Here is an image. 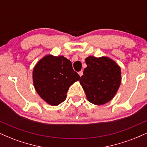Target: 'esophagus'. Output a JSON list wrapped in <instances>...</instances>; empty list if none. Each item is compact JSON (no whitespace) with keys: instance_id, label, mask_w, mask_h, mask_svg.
Segmentation results:
<instances>
[{"instance_id":"34e87169","label":"esophagus","mask_w":147,"mask_h":147,"mask_svg":"<svg viewBox=\"0 0 147 147\" xmlns=\"http://www.w3.org/2000/svg\"><path fill=\"white\" fill-rule=\"evenodd\" d=\"M78 74H79V75L80 76V77H82V76L83 75V71H82V70H81V71H79L78 72Z\"/></svg>"}]
</instances>
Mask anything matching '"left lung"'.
<instances>
[{
	"instance_id": "1",
	"label": "left lung",
	"mask_w": 147,
	"mask_h": 147,
	"mask_svg": "<svg viewBox=\"0 0 147 147\" xmlns=\"http://www.w3.org/2000/svg\"><path fill=\"white\" fill-rule=\"evenodd\" d=\"M87 67L81 77L80 84L87 100L95 105H102L112 99L121 84V68L108 57L86 58Z\"/></svg>"
}]
</instances>
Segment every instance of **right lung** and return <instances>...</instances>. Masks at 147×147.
<instances>
[{"mask_svg":"<svg viewBox=\"0 0 147 147\" xmlns=\"http://www.w3.org/2000/svg\"><path fill=\"white\" fill-rule=\"evenodd\" d=\"M79 78L71 61L63 56L45 55L37 62L32 72L35 90L51 106H57L65 101L69 88Z\"/></svg>","mask_w":147,"mask_h":147,"instance_id":"1","label":"right lung"}]
</instances>
